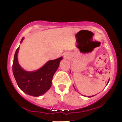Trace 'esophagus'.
<instances>
[{
    "instance_id": "esophagus-1",
    "label": "esophagus",
    "mask_w": 122,
    "mask_h": 122,
    "mask_svg": "<svg viewBox=\"0 0 122 122\" xmlns=\"http://www.w3.org/2000/svg\"><path fill=\"white\" fill-rule=\"evenodd\" d=\"M68 56H69V54H67V53H66V54H64V58H67Z\"/></svg>"
}]
</instances>
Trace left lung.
<instances>
[{"mask_svg": "<svg viewBox=\"0 0 122 122\" xmlns=\"http://www.w3.org/2000/svg\"><path fill=\"white\" fill-rule=\"evenodd\" d=\"M70 72H71V71H70ZM109 79L108 80V83H107V85H108V83H109ZM73 87H74V86H73ZM93 96H89V97H93Z\"/></svg>", "mask_w": 122, "mask_h": 122, "instance_id": "obj_1", "label": "left lung"}]
</instances>
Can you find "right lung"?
Wrapping results in <instances>:
<instances>
[{
  "label": "right lung",
  "instance_id": "add662e5",
  "mask_svg": "<svg viewBox=\"0 0 122 122\" xmlns=\"http://www.w3.org/2000/svg\"><path fill=\"white\" fill-rule=\"evenodd\" d=\"M24 37L21 39V43L23 41ZM19 48L20 46L14 54L13 64V73L17 85L26 94L33 97L41 96L50 89L53 75L63 57L47 61L42 67L35 71H26L18 63Z\"/></svg>",
  "mask_w": 122,
  "mask_h": 122
}]
</instances>
